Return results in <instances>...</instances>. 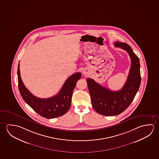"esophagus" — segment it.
Wrapping results in <instances>:
<instances>
[{"instance_id":"34e87169","label":"esophagus","mask_w":159,"mask_h":159,"mask_svg":"<svg viewBox=\"0 0 159 159\" xmlns=\"http://www.w3.org/2000/svg\"><path fill=\"white\" fill-rule=\"evenodd\" d=\"M83 73L84 75H85L86 74V71L85 70H83Z\"/></svg>"}]
</instances>
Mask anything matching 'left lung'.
I'll return each mask as SVG.
<instances>
[{"mask_svg":"<svg viewBox=\"0 0 159 159\" xmlns=\"http://www.w3.org/2000/svg\"><path fill=\"white\" fill-rule=\"evenodd\" d=\"M114 45L126 50L131 60L128 79L122 88L112 91L92 79H86L93 107L96 112L104 116L117 115L125 111L133 102L140 85V65L138 56L126 43L116 42Z\"/></svg>","mask_w":159,"mask_h":159,"instance_id":"obj_1","label":"left lung"}]
</instances>
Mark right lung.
<instances>
[{"label": "right lung", "instance_id": "1", "mask_svg": "<svg viewBox=\"0 0 159 159\" xmlns=\"http://www.w3.org/2000/svg\"><path fill=\"white\" fill-rule=\"evenodd\" d=\"M81 77V73L74 74L65 81L56 95L48 99H41L33 95L26 89L21 80L19 64L18 67L19 89L21 97L35 112L47 119L59 117L67 112L70 107L73 90Z\"/></svg>", "mask_w": 159, "mask_h": 159}]
</instances>
